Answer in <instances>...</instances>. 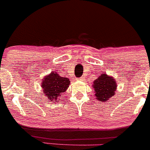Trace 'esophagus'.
Returning <instances> with one entry per match:
<instances>
[{
	"label": "esophagus",
	"instance_id": "1",
	"mask_svg": "<svg viewBox=\"0 0 150 150\" xmlns=\"http://www.w3.org/2000/svg\"><path fill=\"white\" fill-rule=\"evenodd\" d=\"M78 81H83V78H82V77H81V78H78Z\"/></svg>",
	"mask_w": 150,
	"mask_h": 150
}]
</instances>
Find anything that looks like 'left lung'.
<instances>
[{
	"mask_svg": "<svg viewBox=\"0 0 150 150\" xmlns=\"http://www.w3.org/2000/svg\"><path fill=\"white\" fill-rule=\"evenodd\" d=\"M117 83L113 77L107 74H102L93 82L92 88H94L95 97L99 101L108 100L117 91Z\"/></svg>",
	"mask_w": 150,
	"mask_h": 150,
	"instance_id": "8db88e82",
	"label": "left lung"
}]
</instances>
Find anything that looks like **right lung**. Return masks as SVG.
<instances>
[{"mask_svg": "<svg viewBox=\"0 0 150 150\" xmlns=\"http://www.w3.org/2000/svg\"><path fill=\"white\" fill-rule=\"evenodd\" d=\"M69 83V78L60 76L56 72H52L42 80L41 86L48 100L58 103V97L66 91Z\"/></svg>", "mask_w": 150, "mask_h": 150, "instance_id": "obj_1", "label": "right lung"}]
</instances>
